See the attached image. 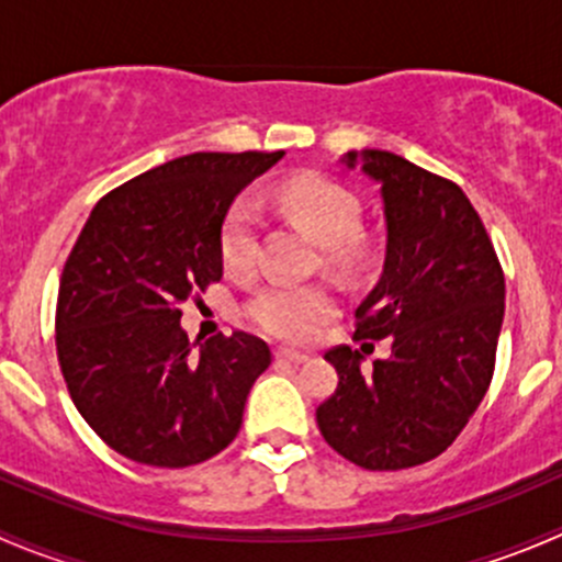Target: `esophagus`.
I'll use <instances>...</instances> for the list:
<instances>
[{
	"instance_id": "obj_1",
	"label": "esophagus",
	"mask_w": 562,
	"mask_h": 562,
	"mask_svg": "<svg viewBox=\"0 0 562 562\" xmlns=\"http://www.w3.org/2000/svg\"><path fill=\"white\" fill-rule=\"evenodd\" d=\"M274 359L277 361H285V364H307L310 361V356H304V353H299V350H291V348H277L274 350Z\"/></svg>"
}]
</instances>
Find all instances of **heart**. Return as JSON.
<instances>
[{
  "label": "heart",
  "mask_w": 562,
  "mask_h": 562,
  "mask_svg": "<svg viewBox=\"0 0 562 562\" xmlns=\"http://www.w3.org/2000/svg\"><path fill=\"white\" fill-rule=\"evenodd\" d=\"M280 206L307 231L321 247H328L331 263H350L359 255L356 234L361 225L359 198L339 181L326 176H296L277 192ZM258 214L241 198L225 214L220 231V255L231 271L247 269L255 252ZM337 310L331 293L323 285H288L269 282L247 304V315L258 328L288 342H307Z\"/></svg>",
  "instance_id": "heart-1"
}]
</instances>
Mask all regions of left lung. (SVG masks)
Wrapping results in <instances>:
<instances>
[{"label": "left lung", "instance_id": "1", "mask_svg": "<svg viewBox=\"0 0 562 562\" xmlns=\"http://www.w3.org/2000/svg\"><path fill=\"white\" fill-rule=\"evenodd\" d=\"M339 162L381 187L386 255L356 310V337H389L391 356L364 372L359 350H328L339 383L315 418L326 443L359 468H413L454 443L490 389L506 280L454 181L381 149Z\"/></svg>", "mask_w": 562, "mask_h": 562}]
</instances>
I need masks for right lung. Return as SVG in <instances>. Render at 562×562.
I'll use <instances>...</instances> for the list:
<instances>
[{
  "mask_svg": "<svg viewBox=\"0 0 562 562\" xmlns=\"http://www.w3.org/2000/svg\"><path fill=\"white\" fill-rule=\"evenodd\" d=\"M282 157H176L89 214L59 280L56 353L78 413L116 454L190 468L239 432L269 345L245 331L190 342L179 304L223 277L225 214Z\"/></svg>",
  "mask_w": 562,
  "mask_h": 562,
  "instance_id": "add662e5",
  "label": "right lung"
}]
</instances>
